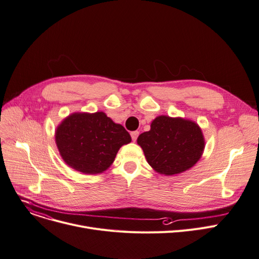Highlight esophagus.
I'll return each mask as SVG.
<instances>
[{
	"label": "esophagus",
	"mask_w": 259,
	"mask_h": 259,
	"mask_svg": "<svg viewBox=\"0 0 259 259\" xmlns=\"http://www.w3.org/2000/svg\"><path fill=\"white\" fill-rule=\"evenodd\" d=\"M139 134H140L139 131H133V132H131V137H132V141H133V142H135V141L137 140V136H139Z\"/></svg>",
	"instance_id": "esophagus-1"
}]
</instances>
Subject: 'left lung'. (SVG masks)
Instances as JSON below:
<instances>
[{
    "label": "left lung",
    "instance_id": "obj_1",
    "mask_svg": "<svg viewBox=\"0 0 259 259\" xmlns=\"http://www.w3.org/2000/svg\"><path fill=\"white\" fill-rule=\"evenodd\" d=\"M137 145L155 171L174 176L192 168L200 160L205 139L194 120L159 115L152 120L151 129L139 136Z\"/></svg>",
    "mask_w": 259,
    "mask_h": 259
}]
</instances>
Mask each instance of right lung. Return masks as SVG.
Masks as SVG:
<instances>
[{
	"label": "right lung",
	"instance_id": "obj_1",
	"mask_svg": "<svg viewBox=\"0 0 259 259\" xmlns=\"http://www.w3.org/2000/svg\"><path fill=\"white\" fill-rule=\"evenodd\" d=\"M63 161L83 174H101L114 161L119 148L131 142L126 129L105 112H74L55 130Z\"/></svg>",
	"mask_w": 259,
	"mask_h": 259
}]
</instances>
